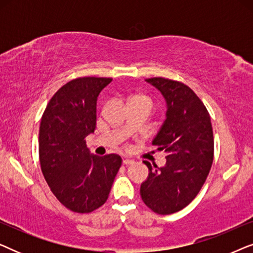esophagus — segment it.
I'll list each match as a JSON object with an SVG mask.
<instances>
[{"mask_svg": "<svg viewBox=\"0 0 253 253\" xmlns=\"http://www.w3.org/2000/svg\"><path fill=\"white\" fill-rule=\"evenodd\" d=\"M123 164L126 165V166H129V165H133V164H134V161H133V160H131V159H124V160H123Z\"/></svg>", "mask_w": 253, "mask_h": 253, "instance_id": "obj_1", "label": "esophagus"}]
</instances>
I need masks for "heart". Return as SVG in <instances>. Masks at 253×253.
<instances>
[{
  "instance_id": "obj_1",
  "label": "heart",
  "mask_w": 253,
  "mask_h": 253,
  "mask_svg": "<svg viewBox=\"0 0 253 253\" xmlns=\"http://www.w3.org/2000/svg\"><path fill=\"white\" fill-rule=\"evenodd\" d=\"M131 102H139V103H146V105L151 106L152 107V100L150 98H147V96L145 95H141V94H137L132 96V99H131Z\"/></svg>"
}]
</instances>
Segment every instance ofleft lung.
I'll use <instances>...</instances> for the list:
<instances>
[{"instance_id": "1", "label": "left lung", "mask_w": 253, "mask_h": 253, "mask_svg": "<svg viewBox=\"0 0 253 253\" xmlns=\"http://www.w3.org/2000/svg\"><path fill=\"white\" fill-rule=\"evenodd\" d=\"M164 96L166 120L152 144L167 153L164 167L152 168L140 196L158 214L178 212L195 199L213 162L214 140L210 114L196 93L183 83L161 77L148 78Z\"/></svg>"}]
</instances>
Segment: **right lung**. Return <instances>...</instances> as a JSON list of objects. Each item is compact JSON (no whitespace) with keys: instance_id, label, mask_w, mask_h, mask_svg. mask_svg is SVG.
<instances>
[{"instance_id":"right-lung-1","label":"right lung","mask_w":253,"mask_h":253,"mask_svg":"<svg viewBox=\"0 0 253 253\" xmlns=\"http://www.w3.org/2000/svg\"><path fill=\"white\" fill-rule=\"evenodd\" d=\"M112 78L83 77L67 83L44 109L39 130L41 170L60 203L89 213L106 203L122 159L91 154L86 137L94 132L96 100Z\"/></svg>"}]
</instances>
